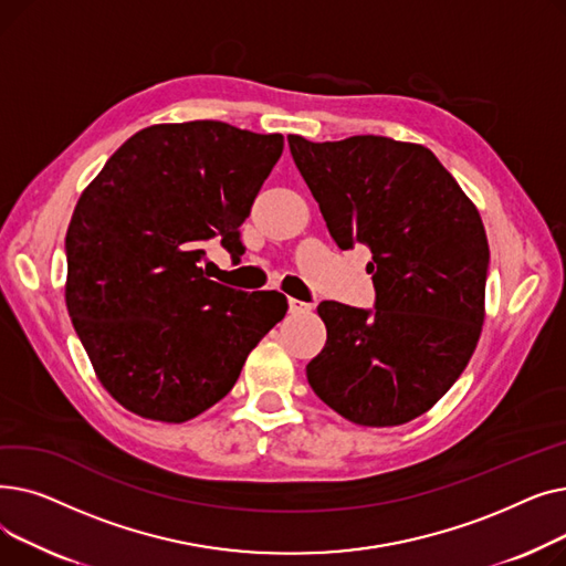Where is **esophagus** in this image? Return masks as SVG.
Wrapping results in <instances>:
<instances>
[{
  "instance_id": "esophagus-1",
  "label": "esophagus",
  "mask_w": 566,
  "mask_h": 566,
  "mask_svg": "<svg viewBox=\"0 0 566 566\" xmlns=\"http://www.w3.org/2000/svg\"><path fill=\"white\" fill-rule=\"evenodd\" d=\"M310 310H312L310 303H303V301H298V298H289V312L303 314V312H310Z\"/></svg>"
}]
</instances>
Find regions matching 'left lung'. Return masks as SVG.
I'll list each match as a JSON object with an SVG mask.
<instances>
[{"mask_svg":"<svg viewBox=\"0 0 566 566\" xmlns=\"http://www.w3.org/2000/svg\"><path fill=\"white\" fill-rule=\"evenodd\" d=\"M342 250L367 245L371 310L323 301L328 328L307 365L316 397L363 427L427 412L465 369L484 323L489 241L478 208L420 144L378 135H289Z\"/></svg>","mask_w":566,"mask_h":566,"instance_id":"obj_1","label":"left lung"}]
</instances>
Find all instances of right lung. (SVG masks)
Masks as SVG:
<instances>
[{
    "mask_svg": "<svg viewBox=\"0 0 566 566\" xmlns=\"http://www.w3.org/2000/svg\"><path fill=\"white\" fill-rule=\"evenodd\" d=\"M282 135L222 122L135 133L105 163L66 233V305L105 390L124 408L186 422L229 395L259 339L286 314L275 291H238L199 263L241 224Z\"/></svg>",
    "mask_w": 566,
    "mask_h": 566,
    "instance_id": "add662e5",
    "label": "right lung"
}]
</instances>
